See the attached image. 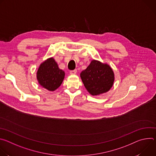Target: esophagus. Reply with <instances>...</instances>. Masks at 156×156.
Wrapping results in <instances>:
<instances>
[{
  "instance_id": "34e87169",
  "label": "esophagus",
  "mask_w": 156,
  "mask_h": 156,
  "mask_svg": "<svg viewBox=\"0 0 156 156\" xmlns=\"http://www.w3.org/2000/svg\"><path fill=\"white\" fill-rule=\"evenodd\" d=\"M76 72H77V70H71V71H70V73L71 75H75V74L76 73Z\"/></svg>"
}]
</instances>
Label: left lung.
<instances>
[{
    "label": "left lung",
    "mask_w": 156,
    "mask_h": 156,
    "mask_svg": "<svg viewBox=\"0 0 156 156\" xmlns=\"http://www.w3.org/2000/svg\"><path fill=\"white\" fill-rule=\"evenodd\" d=\"M80 77L87 91L92 96L108 92L115 80L114 71L110 65L96 60H93L81 72Z\"/></svg>",
    "instance_id": "8db88e82"
}]
</instances>
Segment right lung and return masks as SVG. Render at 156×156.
<instances>
[{
  "mask_svg": "<svg viewBox=\"0 0 156 156\" xmlns=\"http://www.w3.org/2000/svg\"><path fill=\"white\" fill-rule=\"evenodd\" d=\"M36 78L39 84L49 91H54L61 85L65 72L58 68L53 57L44 61L39 65Z\"/></svg>",
  "mask_w": 156,
  "mask_h": 156,
  "instance_id": "add662e5",
  "label": "right lung"
}]
</instances>
